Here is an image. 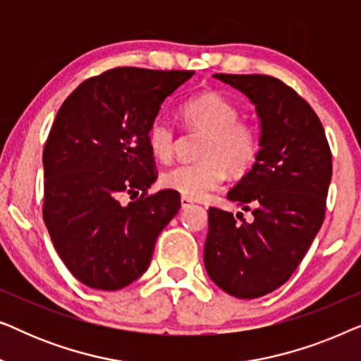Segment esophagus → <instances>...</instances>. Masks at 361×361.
Instances as JSON below:
<instances>
[{"mask_svg": "<svg viewBox=\"0 0 361 361\" xmlns=\"http://www.w3.org/2000/svg\"><path fill=\"white\" fill-rule=\"evenodd\" d=\"M194 202H192L190 199H187V197H180V207L182 209H187V207H190Z\"/></svg>", "mask_w": 361, "mask_h": 361, "instance_id": "34e87169", "label": "esophagus"}]
</instances>
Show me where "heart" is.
I'll return each instance as SVG.
<instances>
[{
    "instance_id": "1",
    "label": "heart",
    "mask_w": 361,
    "mask_h": 361,
    "mask_svg": "<svg viewBox=\"0 0 361 361\" xmlns=\"http://www.w3.org/2000/svg\"><path fill=\"white\" fill-rule=\"evenodd\" d=\"M180 118L190 130L204 133L199 159L180 164L161 177L167 190L190 200L209 197L221 182L226 171L238 177L250 171L259 151V136L250 121L241 120L238 106L219 92H204L180 105ZM147 147L157 161L167 162L174 156L176 133L169 123L156 118L146 133Z\"/></svg>"
}]
</instances>
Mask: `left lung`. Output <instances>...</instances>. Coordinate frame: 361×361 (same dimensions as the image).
<instances>
[{"mask_svg":"<svg viewBox=\"0 0 361 361\" xmlns=\"http://www.w3.org/2000/svg\"><path fill=\"white\" fill-rule=\"evenodd\" d=\"M214 77L255 103L261 149L251 171L228 192L231 202L251 212V220L210 207L204 263L225 293L256 299L293 276L319 233L332 152L312 106L279 78L259 73Z\"/></svg>","mask_w":361,"mask_h":361,"instance_id":"1","label":"left lung"}]
</instances>
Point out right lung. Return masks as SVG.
<instances>
[{"instance_id": "right-lung-1", "label": "right lung", "mask_w": 361, "mask_h": 361, "mask_svg": "<svg viewBox=\"0 0 361 361\" xmlns=\"http://www.w3.org/2000/svg\"><path fill=\"white\" fill-rule=\"evenodd\" d=\"M192 75L115 67L82 82L59 108L42 154V216L63 264L88 288L118 290L140 278L180 209L177 192H147L157 171L146 133Z\"/></svg>"}]
</instances>
